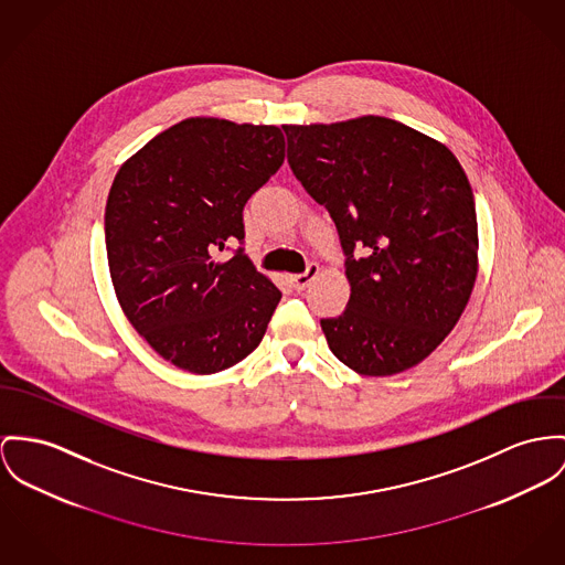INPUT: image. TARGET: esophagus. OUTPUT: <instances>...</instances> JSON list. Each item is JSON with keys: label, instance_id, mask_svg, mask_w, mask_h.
<instances>
[{"label": "esophagus", "instance_id": "esophagus-1", "mask_svg": "<svg viewBox=\"0 0 565 565\" xmlns=\"http://www.w3.org/2000/svg\"><path fill=\"white\" fill-rule=\"evenodd\" d=\"M318 270H320V266H318L316 262H309L303 273H299V275H292V277H290L292 288H295V290H299V292L305 290V288L311 284V279L318 275Z\"/></svg>", "mask_w": 565, "mask_h": 565}]
</instances>
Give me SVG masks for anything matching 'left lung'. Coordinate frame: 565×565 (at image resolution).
I'll use <instances>...</instances> for the list:
<instances>
[{
  "instance_id": "left-lung-1",
  "label": "left lung",
  "mask_w": 565,
  "mask_h": 565,
  "mask_svg": "<svg viewBox=\"0 0 565 565\" xmlns=\"http://www.w3.org/2000/svg\"><path fill=\"white\" fill-rule=\"evenodd\" d=\"M288 163L329 211L350 299L322 318L331 352L365 376L424 361L456 327L478 275L476 200L458 159L381 116L284 127Z\"/></svg>"
}]
</instances>
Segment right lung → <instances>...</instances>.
Here are the masks:
<instances>
[{"instance_id": "1", "label": "right lung", "mask_w": 565, "mask_h": 565, "mask_svg": "<svg viewBox=\"0 0 565 565\" xmlns=\"http://www.w3.org/2000/svg\"><path fill=\"white\" fill-rule=\"evenodd\" d=\"M284 132L189 118L114 178L105 245L116 297L166 361L215 374L252 354L281 292L243 247V209L284 163Z\"/></svg>"}]
</instances>
